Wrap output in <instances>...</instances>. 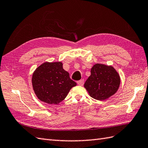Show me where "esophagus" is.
<instances>
[{"mask_svg":"<svg viewBox=\"0 0 148 148\" xmlns=\"http://www.w3.org/2000/svg\"><path fill=\"white\" fill-rule=\"evenodd\" d=\"M84 79H81V80L78 81L77 82V84H78L79 86H82V85L84 84Z\"/></svg>","mask_w":148,"mask_h":148,"instance_id":"1","label":"esophagus"}]
</instances>
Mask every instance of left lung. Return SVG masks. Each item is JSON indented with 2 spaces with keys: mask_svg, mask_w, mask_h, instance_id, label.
Masks as SVG:
<instances>
[{
  "mask_svg": "<svg viewBox=\"0 0 148 148\" xmlns=\"http://www.w3.org/2000/svg\"><path fill=\"white\" fill-rule=\"evenodd\" d=\"M120 83L121 78L114 68L97 64L91 68L84 86L92 98L105 100L117 91Z\"/></svg>",
  "mask_w": 148,
  "mask_h": 148,
  "instance_id": "left-lung-1",
  "label": "left lung"
}]
</instances>
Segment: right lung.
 Masks as SVG:
<instances>
[{"mask_svg": "<svg viewBox=\"0 0 148 148\" xmlns=\"http://www.w3.org/2000/svg\"><path fill=\"white\" fill-rule=\"evenodd\" d=\"M60 62H45L34 72L33 90L41 101L48 104H58L67 97L71 89L76 86Z\"/></svg>", "mask_w": 148, "mask_h": 148, "instance_id": "add662e5", "label": "right lung"}]
</instances>
